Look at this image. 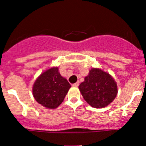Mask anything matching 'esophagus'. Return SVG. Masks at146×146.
Returning a JSON list of instances; mask_svg holds the SVG:
<instances>
[{
  "label": "esophagus",
  "mask_w": 146,
  "mask_h": 146,
  "mask_svg": "<svg viewBox=\"0 0 146 146\" xmlns=\"http://www.w3.org/2000/svg\"><path fill=\"white\" fill-rule=\"evenodd\" d=\"M73 87H78V86H79V82H76V83L73 84Z\"/></svg>",
  "instance_id": "34e87169"
}]
</instances>
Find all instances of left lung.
Returning a JSON list of instances; mask_svg holds the SVG:
<instances>
[{
    "instance_id": "left-lung-1",
    "label": "left lung",
    "mask_w": 146,
    "mask_h": 146,
    "mask_svg": "<svg viewBox=\"0 0 146 146\" xmlns=\"http://www.w3.org/2000/svg\"><path fill=\"white\" fill-rule=\"evenodd\" d=\"M84 99L91 106L102 108L113 102L117 94L116 82L109 73L100 68H92L85 81L79 85Z\"/></svg>"
}]
</instances>
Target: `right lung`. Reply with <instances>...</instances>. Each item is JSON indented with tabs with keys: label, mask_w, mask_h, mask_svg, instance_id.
I'll return each mask as SVG.
<instances>
[{
	"label": "right lung",
	"mask_w": 146,
	"mask_h": 146,
	"mask_svg": "<svg viewBox=\"0 0 146 146\" xmlns=\"http://www.w3.org/2000/svg\"><path fill=\"white\" fill-rule=\"evenodd\" d=\"M70 87L60 75L58 67H52L37 78L33 86V95L42 106L54 109L63 102Z\"/></svg>",
	"instance_id": "add662e5"
}]
</instances>
